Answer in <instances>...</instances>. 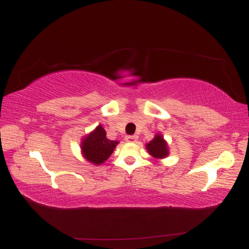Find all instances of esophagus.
Masks as SVG:
<instances>
[{"instance_id": "34e87169", "label": "esophagus", "mask_w": 249, "mask_h": 249, "mask_svg": "<svg viewBox=\"0 0 249 249\" xmlns=\"http://www.w3.org/2000/svg\"><path fill=\"white\" fill-rule=\"evenodd\" d=\"M137 139H139V137H137L136 135H128V136L125 137V141L126 142H132V143H134V142L137 141Z\"/></svg>"}]
</instances>
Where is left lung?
I'll use <instances>...</instances> for the list:
<instances>
[{
	"mask_svg": "<svg viewBox=\"0 0 249 249\" xmlns=\"http://www.w3.org/2000/svg\"><path fill=\"white\" fill-rule=\"evenodd\" d=\"M146 148H147L148 153L151 154L152 156L156 157V159H164L168 155V149H167V144L166 142L164 141L163 137H161L160 134L155 136V139L149 142V143L146 145Z\"/></svg>",
	"mask_w": 249,
	"mask_h": 249,
	"instance_id": "left-lung-1",
	"label": "left lung"
}]
</instances>
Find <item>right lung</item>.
<instances>
[{"label":"right lung","mask_w":249,"mask_h":249,"mask_svg":"<svg viewBox=\"0 0 249 249\" xmlns=\"http://www.w3.org/2000/svg\"><path fill=\"white\" fill-rule=\"evenodd\" d=\"M117 144L118 142L106 139L105 129L98 125L95 131L82 142V151L90 163L102 164L110 156Z\"/></svg>","instance_id":"right-lung-1"}]
</instances>
